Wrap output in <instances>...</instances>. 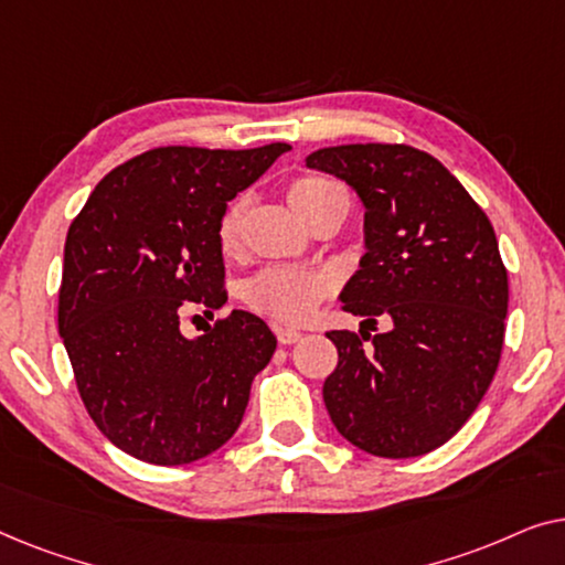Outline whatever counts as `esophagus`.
<instances>
[{
	"label": "esophagus",
	"mask_w": 565,
	"mask_h": 565,
	"mask_svg": "<svg viewBox=\"0 0 565 565\" xmlns=\"http://www.w3.org/2000/svg\"><path fill=\"white\" fill-rule=\"evenodd\" d=\"M275 334H277V342H280V344H296V342H300V337H303L298 329H282V327L277 329Z\"/></svg>",
	"instance_id": "34e87169"
}]
</instances>
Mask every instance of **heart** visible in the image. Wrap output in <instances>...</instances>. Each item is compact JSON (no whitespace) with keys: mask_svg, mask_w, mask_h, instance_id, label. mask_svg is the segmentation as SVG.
Masks as SVG:
<instances>
[{"mask_svg":"<svg viewBox=\"0 0 565 565\" xmlns=\"http://www.w3.org/2000/svg\"><path fill=\"white\" fill-rule=\"evenodd\" d=\"M288 203L308 226L337 205H350L342 184L327 177H298L288 188ZM249 211V198L238 195L231 200L218 221V244L223 254L234 257L242 252L244 221ZM331 280L321 273L298 267H267L244 282V300L252 311L267 319L298 323L313 313L323 296H329Z\"/></svg>","mask_w":565,"mask_h":565,"instance_id":"heart-1","label":"heart"}]
</instances>
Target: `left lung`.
Segmentation results:
<instances>
[{"label":"left lung","mask_w":565,"mask_h":565,"mask_svg":"<svg viewBox=\"0 0 565 565\" xmlns=\"http://www.w3.org/2000/svg\"><path fill=\"white\" fill-rule=\"evenodd\" d=\"M306 167L339 177L365 207L344 311L391 323L373 344L362 331H329L339 362L323 404L360 450L419 458L470 419L497 373L509 303L497 234L466 188L412 146H329Z\"/></svg>","instance_id":"obj_1"}]
</instances>
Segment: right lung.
Returning a JSON list of instances; mask_svg holds the SVG:
<instances>
[{
	"label": "right lung",
	"instance_id": "obj_1",
	"mask_svg": "<svg viewBox=\"0 0 565 565\" xmlns=\"http://www.w3.org/2000/svg\"><path fill=\"white\" fill-rule=\"evenodd\" d=\"M285 151H146L105 174L68 228L58 331L84 406L122 452L184 466L242 424L275 334L259 316L231 311L188 339L180 313L226 303L218 221Z\"/></svg>",
	"mask_w": 565,
	"mask_h": 565
}]
</instances>
